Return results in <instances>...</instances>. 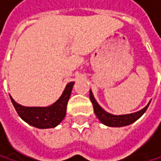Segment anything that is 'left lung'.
Segmentation results:
<instances>
[{
  "label": "left lung",
  "mask_w": 161,
  "mask_h": 161,
  "mask_svg": "<svg viewBox=\"0 0 161 161\" xmlns=\"http://www.w3.org/2000/svg\"><path fill=\"white\" fill-rule=\"evenodd\" d=\"M90 99L92 103L95 114L97 115L98 120L102 124H104L105 125H108V126H125V125H130V124L134 123L136 120H138L140 117L146 112L149 104H150L149 103L145 108H143L142 110H140L136 113L116 116V115H112V114L105 112L97 104V102L96 101L94 96H92V92H90Z\"/></svg>",
  "instance_id": "8db88e82"
}]
</instances>
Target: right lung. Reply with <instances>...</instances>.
Segmentation results:
<instances>
[{"label":"right lung","mask_w":161,"mask_h":161,"mask_svg":"<svg viewBox=\"0 0 161 161\" xmlns=\"http://www.w3.org/2000/svg\"><path fill=\"white\" fill-rule=\"evenodd\" d=\"M73 84L74 82L67 84L61 97L48 107H25L16 103L11 97L10 99L16 112L26 123L37 128H51L64 120Z\"/></svg>","instance_id":"1"}]
</instances>
